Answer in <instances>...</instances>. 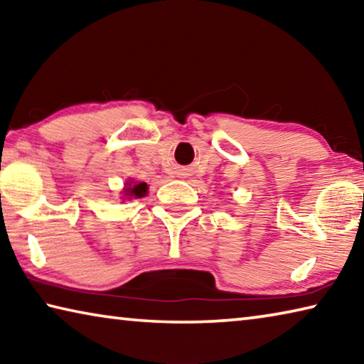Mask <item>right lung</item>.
<instances>
[{"label": "right lung", "instance_id": "add662e5", "mask_svg": "<svg viewBox=\"0 0 364 364\" xmlns=\"http://www.w3.org/2000/svg\"><path fill=\"white\" fill-rule=\"evenodd\" d=\"M123 194H125L127 199H141V197H144L147 194V184L136 181L127 183V188L123 189Z\"/></svg>", "mask_w": 364, "mask_h": 364}]
</instances>
